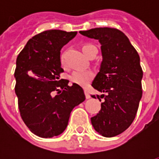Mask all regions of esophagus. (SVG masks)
Instances as JSON below:
<instances>
[{"label": "esophagus", "instance_id": "1", "mask_svg": "<svg viewBox=\"0 0 159 159\" xmlns=\"http://www.w3.org/2000/svg\"><path fill=\"white\" fill-rule=\"evenodd\" d=\"M84 92H85V96H86L87 99H89V98H91V96H90V93H89V92H88L87 90H85Z\"/></svg>", "mask_w": 159, "mask_h": 159}]
</instances>
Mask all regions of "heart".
Instances as JSON below:
<instances>
[{
  "mask_svg": "<svg viewBox=\"0 0 159 159\" xmlns=\"http://www.w3.org/2000/svg\"><path fill=\"white\" fill-rule=\"evenodd\" d=\"M92 48H96V47L92 44H84L82 47V49H83V52L87 54L88 50H89ZM65 58H66L65 53H62L60 55V62L62 65L65 63ZM93 76H94V74L91 70H76L70 75V79L72 83L79 84L82 86H86L87 84L89 83L90 81L93 79Z\"/></svg>",
  "mask_w": 159,
  "mask_h": 159,
  "instance_id": "obj_1",
  "label": "heart"
}]
</instances>
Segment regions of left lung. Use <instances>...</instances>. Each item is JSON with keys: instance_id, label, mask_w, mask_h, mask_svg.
<instances>
[{"instance_id": "8db88e82", "label": "left lung", "mask_w": 159, "mask_h": 159, "mask_svg": "<svg viewBox=\"0 0 159 159\" xmlns=\"http://www.w3.org/2000/svg\"><path fill=\"white\" fill-rule=\"evenodd\" d=\"M80 34L99 40L103 57L92 86L104 93L100 95L104 102L99 113L91 117V123L103 136H116L133 123L142 96L143 71L140 56L119 30L94 28L80 31ZM97 98L101 101L100 95Z\"/></svg>"}]
</instances>
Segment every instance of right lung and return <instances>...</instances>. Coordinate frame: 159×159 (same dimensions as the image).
<instances>
[{
  "label": "right lung",
  "mask_w": 159,
  "mask_h": 159,
  "mask_svg": "<svg viewBox=\"0 0 159 159\" xmlns=\"http://www.w3.org/2000/svg\"><path fill=\"white\" fill-rule=\"evenodd\" d=\"M76 34L45 30L30 39L18 55L14 76L19 112L37 136L51 138L63 133L73 108L85 100L82 87L69 86L68 80L59 79L64 72L60 50Z\"/></svg>",
  "instance_id": "1"
}]
</instances>
